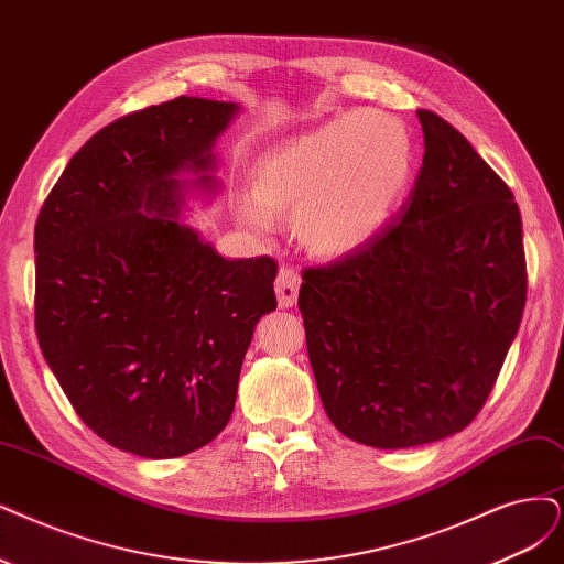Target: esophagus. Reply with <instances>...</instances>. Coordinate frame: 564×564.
Returning a JSON list of instances; mask_svg holds the SVG:
<instances>
[{"instance_id": "esophagus-1", "label": "esophagus", "mask_w": 564, "mask_h": 564, "mask_svg": "<svg viewBox=\"0 0 564 564\" xmlns=\"http://www.w3.org/2000/svg\"><path fill=\"white\" fill-rule=\"evenodd\" d=\"M300 274L293 267H281L279 269V276L274 281V290H276V297H279V306L288 308L297 302L300 295Z\"/></svg>"}]
</instances>
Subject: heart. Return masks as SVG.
<instances>
[{"instance_id":"b5f03b06","label":"heart","mask_w":564,"mask_h":564,"mask_svg":"<svg viewBox=\"0 0 564 564\" xmlns=\"http://www.w3.org/2000/svg\"><path fill=\"white\" fill-rule=\"evenodd\" d=\"M411 176V141L386 113H348L267 153L256 195L235 199V216L267 235L274 214L297 212L300 239L318 256H344L388 220Z\"/></svg>"}]
</instances>
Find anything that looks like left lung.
Returning <instances> with one entry per match:
<instances>
[{"instance_id": "8db88e82", "label": "left lung", "mask_w": 564, "mask_h": 564, "mask_svg": "<svg viewBox=\"0 0 564 564\" xmlns=\"http://www.w3.org/2000/svg\"><path fill=\"white\" fill-rule=\"evenodd\" d=\"M419 118L425 155L402 212L346 258L304 269L297 300L325 413L373 448L463 432L528 295L509 185L442 116Z\"/></svg>"}]
</instances>
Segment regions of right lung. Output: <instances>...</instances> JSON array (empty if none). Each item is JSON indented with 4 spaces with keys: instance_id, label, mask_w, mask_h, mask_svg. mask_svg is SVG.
Wrapping results in <instances>:
<instances>
[{
    "instance_id": "1",
    "label": "right lung",
    "mask_w": 564,
    "mask_h": 564,
    "mask_svg": "<svg viewBox=\"0 0 564 564\" xmlns=\"http://www.w3.org/2000/svg\"><path fill=\"white\" fill-rule=\"evenodd\" d=\"M235 101L176 97L80 145L34 227V325L78 419L111 446L166 460L235 411L276 260H225L178 220L183 172L214 191V143Z\"/></svg>"
}]
</instances>
